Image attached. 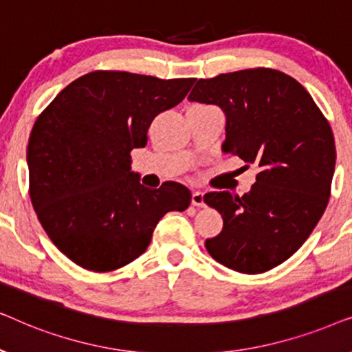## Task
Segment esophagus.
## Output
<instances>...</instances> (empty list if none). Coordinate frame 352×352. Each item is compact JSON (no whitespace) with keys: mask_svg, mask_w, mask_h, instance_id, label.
Returning <instances> with one entry per match:
<instances>
[{"mask_svg":"<svg viewBox=\"0 0 352 352\" xmlns=\"http://www.w3.org/2000/svg\"><path fill=\"white\" fill-rule=\"evenodd\" d=\"M192 205H194V206H205L204 194H201V192H194V194H192Z\"/></svg>","mask_w":352,"mask_h":352,"instance_id":"obj_1","label":"esophagus"}]
</instances>
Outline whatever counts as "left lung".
Instances as JSON below:
<instances>
[{"mask_svg": "<svg viewBox=\"0 0 352 352\" xmlns=\"http://www.w3.org/2000/svg\"><path fill=\"white\" fill-rule=\"evenodd\" d=\"M189 100L219 105L223 151L258 168L248 194L204 197L224 221L205 247L234 271L266 272L298 252L329 205L336 160L329 120L295 78L264 67L201 78Z\"/></svg>", "mask_w": 352, "mask_h": 352, "instance_id": "obj_1", "label": "left lung"}]
</instances>
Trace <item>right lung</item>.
Segmentation results:
<instances>
[{"label":"right lung","instance_id":"1","mask_svg":"<svg viewBox=\"0 0 352 352\" xmlns=\"http://www.w3.org/2000/svg\"><path fill=\"white\" fill-rule=\"evenodd\" d=\"M194 81L96 70L72 81L36 118L28 194L70 261L93 272L126 266L146 252L168 211L190 205L179 182L144 187L131 171V151L146 147L153 118L179 104Z\"/></svg>","mask_w":352,"mask_h":352}]
</instances>
